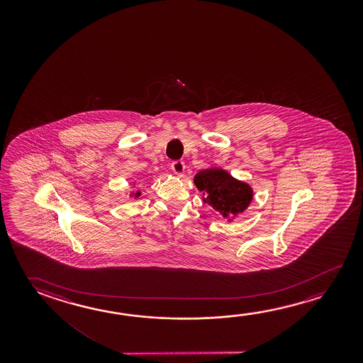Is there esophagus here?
Here are the masks:
<instances>
[{
    "label": "esophagus",
    "mask_w": 363,
    "mask_h": 363,
    "mask_svg": "<svg viewBox=\"0 0 363 363\" xmlns=\"http://www.w3.org/2000/svg\"><path fill=\"white\" fill-rule=\"evenodd\" d=\"M171 168H172L173 172L176 173L177 176H184V163L182 161H174L172 163V166H171Z\"/></svg>",
    "instance_id": "esophagus-1"
}]
</instances>
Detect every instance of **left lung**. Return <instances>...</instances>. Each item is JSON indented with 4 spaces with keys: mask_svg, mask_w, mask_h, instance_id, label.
<instances>
[{
    "mask_svg": "<svg viewBox=\"0 0 363 363\" xmlns=\"http://www.w3.org/2000/svg\"><path fill=\"white\" fill-rule=\"evenodd\" d=\"M194 184L201 191L202 201L232 221L244 213L253 200V190L250 184L234 179L221 168H206L195 174Z\"/></svg>",
    "mask_w": 363,
    "mask_h": 363,
    "instance_id": "1",
    "label": "left lung"
}]
</instances>
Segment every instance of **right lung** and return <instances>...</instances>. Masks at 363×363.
Returning <instances> with one entry per match:
<instances>
[{
	"label": "right lung",
	"instance_id": "1",
	"mask_svg": "<svg viewBox=\"0 0 363 363\" xmlns=\"http://www.w3.org/2000/svg\"><path fill=\"white\" fill-rule=\"evenodd\" d=\"M142 195V192L140 191H137V192H131L130 196L134 197V199H138V197H140Z\"/></svg>",
	"mask_w": 363,
	"mask_h": 363
}]
</instances>
